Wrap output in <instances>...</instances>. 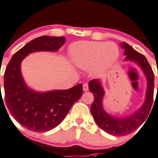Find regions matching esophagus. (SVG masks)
<instances>
[{"label": "esophagus", "instance_id": "34e87169", "mask_svg": "<svg viewBox=\"0 0 158 158\" xmlns=\"http://www.w3.org/2000/svg\"><path fill=\"white\" fill-rule=\"evenodd\" d=\"M83 90L84 91H88L89 90V84L87 83H85V84H83Z\"/></svg>", "mask_w": 158, "mask_h": 158}]
</instances>
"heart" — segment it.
<instances>
[{"mask_svg": "<svg viewBox=\"0 0 158 158\" xmlns=\"http://www.w3.org/2000/svg\"><path fill=\"white\" fill-rule=\"evenodd\" d=\"M71 60L80 69H88L94 67L95 72L108 69L118 60V48L113 42L80 41L70 46Z\"/></svg>", "mask_w": 158, "mask_h": 158, "instance_id": "1", "label": "heart"}]
</instances>
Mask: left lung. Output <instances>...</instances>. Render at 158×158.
<instances>
[{
    "label": "left lung",
    "instance_id": "1",
    "mask_svg": "<svg viewBox=\"0 0 158 158\" xmlns=\"http://www.w3.org/2000/svg\"><path fill=\"white\" fill-rule=\"evenodd\" d=\"M121 46L124 50L125 60H132L143 69L148 80L146 100L138 111L131 116L125 118H115L106 113L103 108L104 91L98 79H94L89 83V89L94 94V99L91 104V114L96 124L104 132L114 136H125L138 128L148 116L153 102L154 74L148 61L143 55L138 52L127 43H122ZM158 88V85H157Z\"/></svg>",
    "mask_w": 158,
    "mask_h": 158
}]
</instances>
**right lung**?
<instances>
[{
    "label": "right lung",
    "mask_w": 158,
    "mask_h": 158,
    "mask_svg": "<svg viewBox=\"0 0 158 158\" xmlns=\"http://www.w3.org/2000/svg\"><path fill=\"white\" fill-rule=\"evenodd\" d=\"M65 38L43 35L34 39L14 54L4 74L5 104L20 125L33 132H47L57 127L83 94V85L65 90L37 93L29 89L20 73V63L36 51H57ZM1 88V84H0ZM2 95L1 94V100ZM6 108V107H5ZM8 114V113H7Z\"/></svg>",
    "instance_id": "obj_1"
}]
</instances>
